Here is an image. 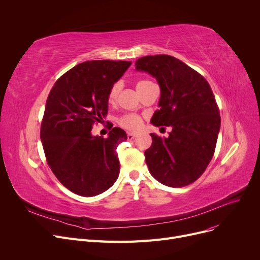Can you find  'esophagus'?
<instances>
[{
  "mask_svg": "<svg viewBox=\"0 0 260 260\" xmlns=\"http://www.w3.org/2000/svg\"><path fill=\"white\" fill-rule=\"evenodd\" d=\"M135 137H136V134H134V133H128L127 134V139L128 140H133Z\"/></svg>",
  "mask_w": 260,
  "mask_h": 260,
  "instance_id": "obj_1",
  "label": "esophagus"
}]
</instances>
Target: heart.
Wrapping results in <instances>:
<instances>
[{
    "mask_svg": "<svg viewBox=\"0 0 260 260\" xmlns=\"http://www.w3.org/2000/svg\"><path fill=\"white\" fill-rule=\"evenodd\" d=\"M149 83H152L151 81L148 80H140L137 83V89L139 92L142 91V89L148 85ZM120 91V83L117 82V83H114L112 87L109 88L108 93H107V101L108 103H114L115 100L117 99V95ZM119 125L123 128H125L127 131H138L142 126V119L140 116L136 115V114H127L119 118L118 120Z\"/></svg>",
    "mask_w": 260,
    "mask_h": 260,
    "instance_id": "heart-1",
    "label": "heart"
}]
</instances>
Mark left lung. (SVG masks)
I'll list each match as a JSON object with an SVG mask.
<instances>
[{"mask_svg": "<svg viewBox=\"0 0 260 260\" xmlns=\"http://www.w3.org/2000/svg\"><path fill=\"white\" fill-rule=\"evenodd\" d=\"M135 64L160 85V109L151 122L161 128L172 127L168 138L151 134L153 144L144 153L148 171L171 187L193 183L211 162L220 128L212 88L198 72L168 54L142 57Z\"/></svg>", "mask_w": 260, "mask_h": 260, "instance_id": "1", "label": "left lung"}]
</instances>
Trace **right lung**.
Masks as SVG:
<instances>
[{"label":"right lung","instance_id":"add662e5","mask_svg":"<svg viewBox=\"0 0 260 260\" xmlns=\"http://www.w3.org/2000/svg\"><path fill=\"white\" fill-rule=\"evenodd\" d=\"M131 61L93 60L80 63L53 84L41 123L47 165L71 192L91 197L117 180V146L126 133L111 126L107 138L91 135L93 124L108 112L107 93L131 66Z\"/></svg>","mask_w":260,"mask_h":260}]
</instances>
